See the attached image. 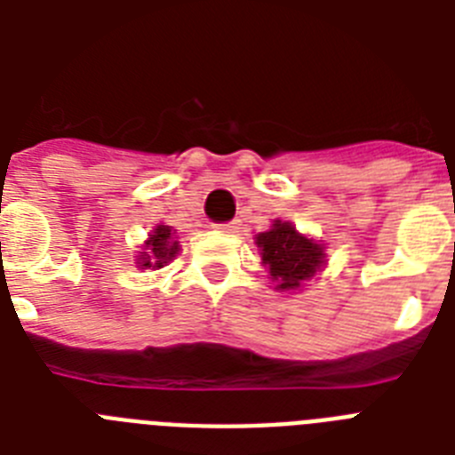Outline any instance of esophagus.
<instances>
[{"mask_svg":"<svg viewBox=\"0 0 455 455\" xmlns=\"http://www.w3.org/2000/svg\"><path fill=\"white\" fill-rule=\"evenodd\" d=\"M214 228H220V231H227V234H235L238 228H241V221H227V224H214Z\"/></svg>","mask_w":455,"mask_h":455,"instance_id":"obj_1","label":"esophagus"}]
</instances>
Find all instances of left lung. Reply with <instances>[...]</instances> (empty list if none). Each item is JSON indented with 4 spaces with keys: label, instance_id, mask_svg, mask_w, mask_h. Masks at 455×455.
Wrapping results in <instances>:
<instances>
[{
    "label": "left lung",
    "instance_id": "obj_1",
    "mask_svg": "<svg viewBox=\"0 0 455 455\" xmlns=\"http://www.w3.org/2000/svg\"><path fill=\"white\" fill-rule=\"evenodd\" d=\"M262 267L269 271L276 291H299L316 271L323 269V245L309 235L299 234L291 221H274L269 231L257 235Z\"/></svg>",
    "mask_w": 455,
    "mask_h": 455
}]
</instances>
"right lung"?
Returning <instances> with one entry per match:
<instances>
[{
	"label": "right lung",
	"mask_w": 455,
	"mask_h": 455,
	"mask_svg": "<svg viewBox=\"0 0 455 455\" xmlns=\"http://www.w3.org/2000/svg\"><path fill=\"white\" fill-rule=\"evenodd\" d=\"M179 255V241H174L172 227L157 224L148 241L144 243V250L139 252L137 267L139 269H163Z\"/></svg>",
	"instance_id": "obj_1"
}]
</instances>
